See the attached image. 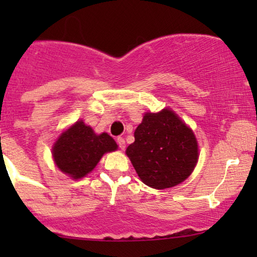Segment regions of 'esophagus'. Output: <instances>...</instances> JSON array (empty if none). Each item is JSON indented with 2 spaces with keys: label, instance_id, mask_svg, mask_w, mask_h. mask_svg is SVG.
I'll return each instance as SVG.
<instances>
[{
  "label": "esophagus",
  "instance_id": "1",
  "mask_svg": "<svg viewBox=\"0 0 257 257\" xmlns=\"http://www.w3.org/2000/svg\"><path fill=\"white\" fill-rule=\"evenodd\" d=\"M117 144H118L120 150L125 149V141H124V139H123V138H120V137L117 138Z\"/></svg>",
  "mask_w": 257,
  "mask_h": 257
}]
</instances>
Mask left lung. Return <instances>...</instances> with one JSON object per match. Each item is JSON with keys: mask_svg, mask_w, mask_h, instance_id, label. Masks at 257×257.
Masks as SVG:
<instances>
[{"mask_svg": "<svg viewBox=\"0 0 257 257\" xmlns=\"http://www.w3.org/2000/svg\"><path fill=\"white\" fill-rule=\"evenodd\" d=\"M134 138L126 156L150 187L161 190L179 185L196 167L198 145L193 132L169 108L146 113Z\"/></svg>", "mask_w": 257, "mask_h": 257, "instance_id": "1", "label": "left lung"}]
</instances>
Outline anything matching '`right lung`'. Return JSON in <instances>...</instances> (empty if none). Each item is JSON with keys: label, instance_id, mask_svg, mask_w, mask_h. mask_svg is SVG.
<instances>
[{"label": "right lung", "instance_id": "add662e5", "mask_svg": "<svg viewBox=\"0 0 257 257\" xmlns=\"http://www.w3.org/2000/svg\"><path fill=\"white\" fill-rule=\"evenodd\" d=\"M114 150L117 144L110 135H96L90 126L78 120L54 144L53 157L61 172L81 179L95 168L104 153Z\"/></svg>", "mask_w": 257, "mask_h": 257}]
</instances>
